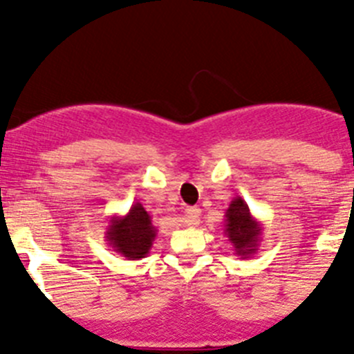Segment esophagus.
Masks as SVG:
<instances>
[{
    "instance_id": "1",
    "label": "esophagus",
    "mask_w": 354,
    "mask_h": 354,
    "mask_svg": "<svg viewBox=\"0 0 354 354\" xmlns=\"http://www.w3.org/2000/svg\"><path fill=\"white\" fill-rule=\"evenodd\" d=\"M199 218H201V209L197 206H192V208H187L185 212V224L190 225V227H196L199 224Z\"/></svg>"
}]
</instances>
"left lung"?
I'll return each instance as SVG.
<instances>
[{
    "label": "left lung",
    "instance_id": "8db88e82",
    "mask_svg": "<svg viewBox=\"0 0 354 354\" xmlns=\"http://www.w3.org/2000/svg\"><path fill=\"white\" fill-rule=\"evenodd\" d=\"M263 231V224L250 213L245 199L234 197L225 209L224 234L240 259H247L259 250Z\"/></svg>",
    "mask_w": 354,
    "mask_h": 354
}]
</instances>
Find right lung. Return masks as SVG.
Returning <instances> with one entry per match:
<instances>
[{
    "label": "right lung",
    "mask_w": 354,
    "mask_h": 354,
    "mask_svg": "<svg viewBox=\"0 0 354 354\" xmlns=\"http://www.w3.org/2000/svg\"><path fill=\"white\" fill-rule=\"evenodd\" d=\"M157 238V227L141 203H133L127 215H113L106 231V241L114 252L129 261L149 254Z\"/></svg>",
    "instance_id": "obj_1"
}]
</instances>
